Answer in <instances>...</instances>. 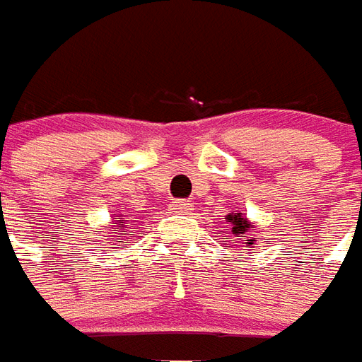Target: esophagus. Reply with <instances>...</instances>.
<instances>
[{"mask_svg":"<svg viewBox=\"0 0 362 362\" xmlns=\"http://www.w3.org/2000/svg\"><path fill=\"white\" fill-rule=\"evenodd\" d=\"M170 209H173V213H176V215H188V213L192 211V204L186 202V199H174L173 204H170Z\"/></svg>","mask_w":362,"mask_h":362,"instance_id":"obj_1","label":"esophagus"}]
</instances>
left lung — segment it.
Listing matches in <instances>:
<instances>
[{"instance_id":"left-lung-1","label":"left lung","mask_w":362,"mask_h":362,"mask_svg":"<svg viewBox=\"0 0 362 362\" xmlns=\"http://www.w3.org/2000/svg\"><path fill=\"white\" fill-rule=\"evenodd\" d=\"M225 219H227V223L230 225V233H233V235L248 236V238H246V243L243 244H246V246H252V244H254V238L250 236V233L254 230V225L244 217L243 213H235V215L230 213V215H227Z\"/></svg>"}]
</instances>
